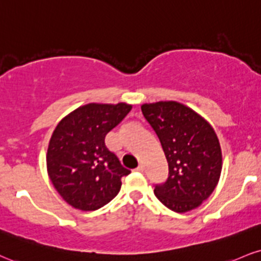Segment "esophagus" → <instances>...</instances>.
<instances>
[{"label":"esophagus","mask_w":261,"mask_h":261,"mask_svg":"<svg viewBox=\"0 0 261 261\" xmlns=\"http://www.w3.org/2000/svg\"><path fill=\"white\" fill-rule=\"evenodd\" d=\"M135 171H137V172H143V171H144L143 165H139V166H137V168L135 169Z\"/></svg>","instance_id":"esophagus-1"}]
</instances>
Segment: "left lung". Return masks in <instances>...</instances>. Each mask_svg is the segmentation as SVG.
Wrapping results in <instances>:
<instances>
[{
	"label": "left lung",
	"instance_id": "obj_1",
	"mask_svg": "<svg viewBox=\"0 0 261 261\" xmlns=\"http://www.w3.org/2000/svg\"><path fill=\"white\" fill-rule=\"evenodd\" d=\"M155 131L169 165L154 194L166 208L186 213L198 208L220 178L222 154L214 128L193 109L174 100L141 106Z\"/></svg>",
	"mask_w": 261,
	"mask_h": 261
}]
</instances>
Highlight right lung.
<instances>
[{"instance_id": "obj_1", "label": "right lung", "mask_w": 261, "mask_h": 261, "mask_svg": "<svg viewBox=\"0 0 261 261\" xmlns=\"http://www.w3.org/2000/svg\"><path fill=\"white\" fill-rule=\"evenodd\" d=\"M133 106L89 103L63 118L47 149V171L53 186L75 209L92 212L119 193L130 170L106 146V135L120 124Z\"/></svg>"}]
</instances>
